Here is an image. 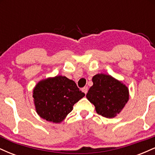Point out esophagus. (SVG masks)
Listing matches in <instances>:
<instances>
[{
	"instance_id": "34e87169",
	"label": "esophagus",
	"mask_w": 155,
	"mask_h": 155,
	"mask_svg": "<svg viewBox=\"0 0 155 155\" xmlns=\"http://www.w3.org/2000/svg\"><path fill=\"white\" fill-rule=\"evenodd\" d=\"M87 91H88V87H84L82 88V92L85 94V95H86V94L87 93Z\"/></svg>"
}]
</instances>
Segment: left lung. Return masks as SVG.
I'll return each instance as SVG.
<instances>
[{
	"mask_svg": "<svg viewBox=\"0 0 155 155\" xmlns=\"http://www.w3.org/2000/svg\"><path fill=\"white\" fill-rule=\"evenodd\" d=\"M93 85L86 97L95 106L96 112L106 118H114L129 100L127 87L111 76L96 74L92 77Z\"/></svg>",
	"mask_w": 155,
	"mask_h": 155,
	"instance_id": "1",
	"label": "left lung"
}]
</instances>
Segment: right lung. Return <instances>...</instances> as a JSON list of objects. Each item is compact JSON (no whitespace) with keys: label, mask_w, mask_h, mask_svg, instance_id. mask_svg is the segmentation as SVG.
<instances>
[{"label":"right lung","mask_w":155,"mask_h":155,"mask_svg":"<svg viewBox=\"0 0 155 155\" xmlns=\"http://www.w3.org/2000/svg\"><path fill=\"white\" fill-rule=\"evenodd\" d=\"M84 95L73 80L63 76L41 80L35 85L33 93L37 114L54 123L61 122Z\"/></svg>","instance_id":"right-lung-1"}]
</instances>
